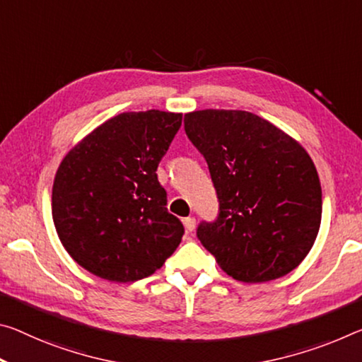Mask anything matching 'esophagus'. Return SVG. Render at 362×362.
Listing matches in <instances>:
<instances>
[{"mask_svg": "<svg viewBox=\"0 0 362 362\" xmlns=\"http://www.w3.org/2000/svg\"><path fill=\"white\" fill-rule=\"evenodd\" d=\"M183 226H185V228H187V232H193L194 230V226H197V219H194V217H185V219H183Z\"/></svg>", "mask_w": 362, "mask_h": 362, "instance_id": "esophagus-1", "label": "esophagus"}]
</instances>
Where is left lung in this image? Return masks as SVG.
I'll use <instances>...</instances> for the list:
<instances>
[{"mask_svg": "<svg viewBox=\"0 0 362 362\" xmlns=\"http://www.w3.org/2000/svg\"><path fill=\"white\" fill-rule=\"evenodd\" d=\"M185 134L208 163L219 214L197 237L226 274L248 284L284 277L317 237L322 190L300 143L248 111L185 114Z\"/></svg>", "mask_w": 362, "mask_h": 362, "instance_id": "8db88e82", "label": "left lung"}]
</instances>
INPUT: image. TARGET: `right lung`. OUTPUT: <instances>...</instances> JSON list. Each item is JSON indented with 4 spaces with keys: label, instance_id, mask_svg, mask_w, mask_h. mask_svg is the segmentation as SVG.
<instances>
[{
    "label": "right lung",
    "instance_id": "obj_1",
    "mask_svg": "<svg viewBox=\"0 0 362 362\" xmlns=\"http://www.w3.org/2000/svg\"><path fill=\"white\" fill-rule=\"evenodd\" d=\"M182 114L158 109L106 120L62 159L53 185L56 232L72 259L111 282L163 267L185 232L168 211L158 165Z\"/></svg>",
    "mask_w": 362,
    "mask_h": 362
}]
</instances>
